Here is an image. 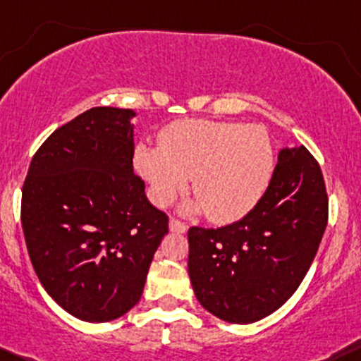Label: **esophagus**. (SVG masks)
<instances>
[{"label": "esophagus", "mask_w": 361, "mask_h": 361, "mask_svg": "<svg viewBox=\"0 0 361 361\" xmlns=\"http://www.w3.org/2000/svg\"><path fill=\"white\" fill-rule=\"evenodd\" d=\"M169 228L172 233H185L188 231V226L184 224V222H180L179 219H172V221L169 222Z\"/></svg>", "instance_id": "esophagus-1"}]
</instances>
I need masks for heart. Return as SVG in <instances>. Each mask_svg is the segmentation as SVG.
Here are the masks:
<instances>
[{
    "label": "heart",
    "instance_id": "heart-1",
    "mask_svg": "<svg viewBox=\"0 0 361 361\" xmlns=\"http://www.w3.org/2000/svg\"><path fill=\"white\" fill-rule=\"evenodd\" d=\"M274 163L269 133L236 121H176L159 135V147L140 146L135 153L156 205H169L191 177L196 198L184 210L207 212L217 224L240 221L259 205Z\"/></svg>",
    "mask_w": 361,
    "mask_h": 361
}]
</instances>
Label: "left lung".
I'll return each mask as SVG.
<instances>
[{
  "mask_svg": "<svg viewBox=\"0 0 361 361\" xmlns=\"http://www.w3.org/2000/svg\"><path fill=\"white\" fill-rule=\"evenodd\" d=\"M329 221L322 169L304 146L278 154L259 205L241 221L188 231L196 299L214 317L254 323L283 306L306 276Z\"/></svg>",
  "mask_w": 361,
  "mask_h": 361,
  "instance_id": "8db88e82",
  "label": "left lung"
}]
</instances>
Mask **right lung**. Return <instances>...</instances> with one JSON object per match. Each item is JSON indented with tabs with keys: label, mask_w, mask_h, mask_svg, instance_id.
I'll use <instances>...</instances> for the list:
<instances>
[{
	"label": "right lung",
	"mask_w": 361,
	"mask_h": 361,
	"mask_svg": "<svg viewBox=\"0 0 361 361\" xmlns=\"http://www.w3.org/2000/svg\"><path fill=\"white\" fill-rule=\"evenodd\" d=\"M132 109L92 107L55 130L29 165L22 229L48 295L90 323L128 313L142 295L169 217L133 173Z\"/></svg>",
	"instance_id": "right-lung-1"
}]
</instances>
